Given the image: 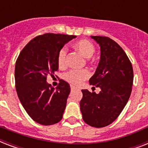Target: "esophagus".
I'll use <instances>...</instances> for the list:
<instances>
[{"mask_svg": "<svg viewBox=\"0 0 148 148\" xmlns=\"http://www.w3.org/2000/svg\"><path fill=\"white\" fill-rule=\"evenodd\" d=\"M71 90H75V89H77V88H76V87H75V86L71 85Z\"/></svg>", "mask_w": 148, "mask_h": 148, "instance_id": "1", "label": "esophagus"}]
</instances>
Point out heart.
I'll return each instance as SVG.
<instances>
[{"label": "heart", "mask_w": 148, "mask_h": 148, "mask_svg": "<svg viewBox=\"0 0 148 148\" xmlns=\"http://www.w3.org/2000/svg\"><path fill=\"white\" fill-rule=\"evenodd\" d=\"M74 47L86 58H90L95 52V45L88 40H77L74 44ZM66 58L67 49L66 47H63L59 50L57 57L58 64L60 67H64L66 64ZM90 75V72L87 69L71 70L63 74V78L71 84L79 85L82 81L88 79Z\"/></svg>", "instance_id": "1"}]
</instances>
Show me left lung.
Segmentation results:
<instances>
[{
    "label": "left lung",
    "instance_id": "obj_1",
    "mask_svg": "<svg viewBox=\"0 0 148 148\" xmlns=\"http://www.w3.org/2000/svg\"><path fill=\"white\" fill-rule=\"evenodd\" d=\"M91 38L100 45L101 53L98 67L89 82L101 90L96 94L82 90L80 108L86 124L100 128L114 121L127 103L134 71L131 60L117 42L108 37Z\"/></svg>",
    "mask_w": 148,
    "mask_h": 148
}]
</instances>
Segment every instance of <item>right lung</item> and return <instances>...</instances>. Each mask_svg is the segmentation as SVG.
I'll return each mask as SVG.
<instances>
[{
  "instance_id": "add662e5",
  "label": "right lung",
  "mask_w": 148,
  "mask_h": 148,
  "mask_svg": "<svg viewBox=\"0 0 148 148\" xmlns=\"http://www.w3.org/2000/svg\"><path fill=\"white\" fill-rule=\"evenodd\" d=\"M74 35L47 33L33 38L21 51L15 64L17 96L28 115L38 124L51 125L62 119L71 91L60 80L56 89L47 83L58 70V53Z\"/></svg>"
}]
</instances>
